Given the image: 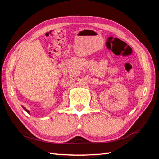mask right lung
Here are the masks:
<instances>
[{
  "mask_svg": "<svg viewBox=\"0 0 159 159\" xmlns=\"http://www.w3.org/2000/svg\"><path fill=\"white\" fill-rule=\"evenodd\" d=\"M23 108H24V109H25V111H26V112H27V113H29V111H28V110H27V109H25V107H23Z\"/></svg>",
  "mask_w": 159,
  "mask_h": 159,
  "instance_id": "add662e5",
  "label": "right lung"
}]
</instances>
